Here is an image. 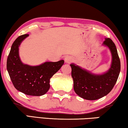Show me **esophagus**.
<instances>
[{
  "mask_svg": "<svg viewBox=\"0 0 128 128\" xmlns=\"http://www.w3.org/2000/svg\"><path fill=\"white\" fill-rule=\"evenodd\" d=\"M72 58L70 56H66L64 58V62H65L66 64H70V62L72 61Z\"/></svg>",
  "mask_w": 128,
  "mask_h": 128,
  "instance_id": "34e87169",
  "label": "esophagus"
}]
</instances>
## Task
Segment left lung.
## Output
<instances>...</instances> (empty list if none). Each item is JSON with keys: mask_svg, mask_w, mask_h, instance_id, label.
I'll return each mask as SVG.
<instances>
[{"mask_svg": "<svg viewBox=\"0 0 128 128\" xmlns=\"http://www.w3.org/2000/svg\"><path fill=\"white\" fill-rule=\"evenodd\" d=\"M102 45L108 47L112 54L111 65L104 73L94 74L75 64H70L74 91L86 100H96L108 94L114 86L120 71V62L114 42L107 38Z\"/></svg>", "mask_w": 128, "mask_h": 128, "instance_id": "obj_1", "label": "left lung"}]
</instances>
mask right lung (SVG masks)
<instances>
[{
  "instance_id": "right-lung-1",
  "label": "right lung",
  "mask_w": 128,
  "mask_h": 128,
  "mask_svg": "<svg viewBox=\"0 0 128 128\" xmlns=\"http://www.w3.org/2000/svg\"><path fill=\"white\" fill-rule=\"evenodd\" d=\"M28 36V34L22 35L15 40L8 57L6 66L17 90L26 95L41 96L48 91L50 78L62 66L64 60L46 62L37 66L23 64L19 55V47Z\"/></svg>"
}]
</instances>
